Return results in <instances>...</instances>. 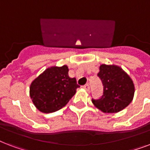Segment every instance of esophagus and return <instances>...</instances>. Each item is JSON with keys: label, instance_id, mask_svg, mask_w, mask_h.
Here are the masks:
<instances>
[{"label": "esophagus", "instance_id": "1", "mask_svg": "<svg viewBox=\"0 0 150 150\" xmlns=\"http://www.w3.org/2000/svg\"><path fill=\"white\" fill-rule=\"evenodd\" d=\"M83 88H84L86 91H89V89H90V87H89V84H86L85 86H83Z\"/></svg>", "mask_w": 150, "mask_h": 150}]
</instances>
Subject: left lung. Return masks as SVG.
I'll return each instance as SVG.
<instances>
[{"instance_id":"8db88e82","label":"left lung","mask_w":150,"mask_h":150,"mask_svg":"<svg viewBox=\"0 0 150 150\" xmlns=\"http://www.w3.org/2000/svg\"><path fill=\"white\" fill-rule=\"evenodd\" d=\"M97 76L103 86L102 96L92 102L103 113H117L128 107L134 96L135 86L129 75L117 65L101 64Z\"/></svg>"}]
</instances>
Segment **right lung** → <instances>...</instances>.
I'll list each match as a JSON object with an SVG mask.
<instances>
[{
	"label": "right lung",
	"instance_id": "add662e5",
	"mask_svg": "<svg viewBox=\"0 0 150 150\" xmlns=\"http://www.w3.org/2000/svg\"><path fill=\"white\" fill-rule=\"evenodd\" d=\"M79 87L75 78L68 76V66H54L46 69L33 81L29 95L36 108L48 114L64 107Z\"/></svg>",
	"mask_w": 150,
	"mask_h": 150
}]
</instances>
